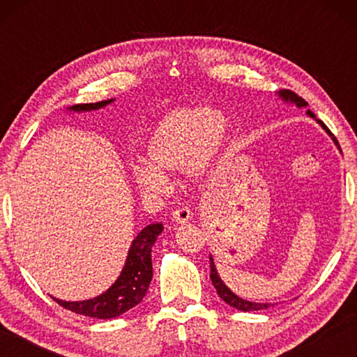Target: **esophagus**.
<instances>
[{
	"label": "esophagus",
	"instance_id": "obj_1",
	"mask_svg": "<svg viewBox=\"0 0 357 357\" xmlns=\"http://www.w3.org/2000/svg\"><path fill=\"white\" fill-rule=\"evenodd\" d=\"M172 219L174 223H187L192 219V211L187 206H179L173 211Z\"/></svg>",
	"mask_w": 357,
	"mask_h": 357
}]
</instances>
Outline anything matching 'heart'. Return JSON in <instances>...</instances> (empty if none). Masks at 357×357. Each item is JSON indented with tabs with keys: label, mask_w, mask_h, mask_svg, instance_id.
<instances>
[{
	"label": "heart",
	"mask_w": 357,
	"mask_h": 357,
	"mask_svg": "<svg viewBox=\"0 0 357 357\" xmlns=\"http://www.w3.org/2000/svg\"><path fill=\"white\" fill-rule=\"evenodd\" d=\"M228 121L206 107H178L167 113L146 143V159L132 167L143 192L162 195L168 189L164 172L183 170L192 179L206 174L227 140Z\"/></svg>",
	"instance_id": "1"
}]
</instances>
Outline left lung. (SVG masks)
Wrapping results in <instances>:
<instances>
[{"label": "left lung", "instance_id": "left-lung-1", "mask_svg": "<svg viewBox=\"0 0 357 357\" xmlns=\"http://www.w3.org/2000/svg\"><path fill=\"white\" fill-rule=\"evenodd\" d=\"M279 96L280 98L285 100V102H291V104H296V107H307V102L302 99V98H299L298 94L296 93H293V91H289V89H283V91H279ZM307 114H309L310 118H315L317 119V116L315 114H313L310 110H307ZM317 123L321 126V128L328 132V134L332 137V134H331V130L326 128V124L323 123V121H319V119H317ZM332 140L335 142V137H332ZM209 261H211V280H213V285H214V288L217 289V294L220 296V298L227 302V304H229L231 307H234V309H238V310H243V312H250V310H263V309H268V307L271 305V304H268V302H266V304H259V302H250V301H245V299H241L239 296H236L234 294L231 289H229L225 283L222 282V279H220V275H219V273H217V269H215V264H214V259H213V257L209 255Z\"/></svg>", "mask_w": 357, "mask_h": 357}]
</instances>
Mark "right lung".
I'll return each instance as SVG.
<instances>
[{"mask_svg": "<svg viewBox=\"0 0 357 357\" xmlns=\"http://www.w3.org/2000/svg\"><path fill=\"white\" fill-rule=\"evenodd\" d=\"M113 99L96 102V104H78L69 107V112H91L112 104ZM164 231V225L160 222L151 223L144 227L137 238L132 241V245L126 258L124 268L121 271L116 282L107 289L105 293L99 294L98 298L88 301H61L53 298L59 305L78 315L110 319L123 315L132 307L140 304L149 288L153 279V261H151V249L159 234Z\"/></svg>", "mask_w": 357, "mask_h": 357, "instance_id": "1", "label": "right lung"}]
</instances>
